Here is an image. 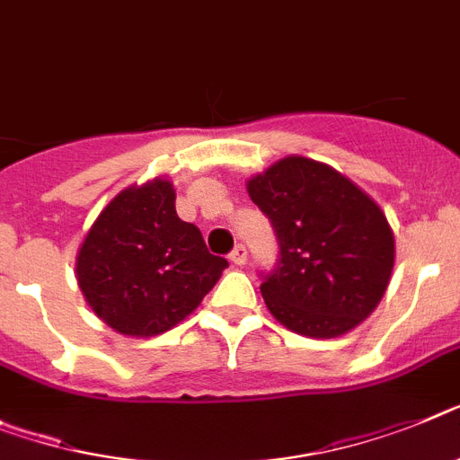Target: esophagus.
Segmentation results:
<instances>
[{"mask_svg": "<svg viewBox=\"0 0 460 460\" xmlns=\"http://www.w3.org/2000/svg\"><path fill=\"white\" fill-rule=\"evenodd\" d=\"M229 260H231V264L243 266V264H245V261H248V250L243 248V245H236V248L231 250Z\"/></svg>", "mask_w": 460, "mask_h": 460, "instance_id": "obj_1", "label": "esophagus"}]
</instances>
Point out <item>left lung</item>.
<instances>
[{
  "instance_id": "obj_1",
  "label": "left lung",
  "mask_w": 460,
  "mask_h": 460,
  "mask_svg": "<svg viewBox=\"0 0 460 460\" xmlns=\"http://www.w3.org/2000/svg\"><path fill=\"white\" fill-rule=\"evenodd\" d=\"M280 245L261 283L273 318L311 339H334L369 318L391 283L395 236L379 203L353 180L306 156H285L248 180Z\"/></svg>"
}]
</instances>
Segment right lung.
<instances>
[{
  "label": "right lung",
  "instance_id": "right-lung-1",
  "mask_svg": "<svg viewBox=\"0 0 460 460\" xmlns=\"http://www.w3.org/2000/svg\"><path fill=\"white\" fill-rule=\"evenodd\" d=\"M229 261L208 252L175 210V187L156 177L119 191L76 252L81 295L105 325L146 339L194 314Z\"/></svg>",
  "mask_w": 460,
  "mask_h": 460
}]
</instances>
